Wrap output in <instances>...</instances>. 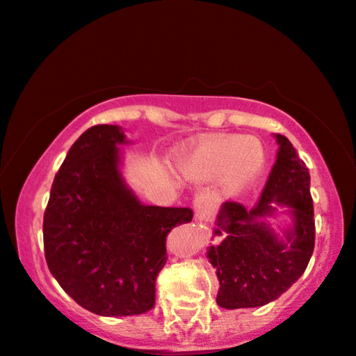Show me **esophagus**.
Returning a JSON list of instances; mask_svg holds the SVG:
<instances>
[{
    "instance_id": "1",
    "label": "esophagus",
    "mask_w": 356,
    "mask_h": 356,
    "mask_svg": "<svg viewBox=\"0 0 356 356\" xmlns=\"http://www.w3.org/2000/svg\"><path fill=\"white\" fill-rule=\"evenodd\" d=\"M194 208H196V220L197 222H209L213 216V204L211 201L208 200L207 196L196 197V203H194Z\"/></svg>"
}]
</instances>
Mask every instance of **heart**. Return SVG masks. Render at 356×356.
Returning <instances> with one entry per match:
<instances>
[{"label": "heart", "mask_w": 356, "mask_h": 356, "mask_svg": "<svg viewBox=\"0 0 356 356\" xmlns=\"http://www.w3.org/2000/svg\"><path fill=\"white\" fill-rule=\"evenodd\" d=\"M264 147L257 138L220 134L189 153L182 168L194 181H213L223 174L228 193H238L264 165Z\"/></svg>", "instance_id": "heart-1"}]
</instances>
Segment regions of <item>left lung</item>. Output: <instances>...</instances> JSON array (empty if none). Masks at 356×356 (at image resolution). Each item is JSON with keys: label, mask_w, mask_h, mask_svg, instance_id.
<instances>
[{"label": "left lung", "mask_w": 356, "mask_h": 356, "mask_svg": "<svg viewBox=\"0 0 356 356\" xmlns=\"http://www.w3.org/2000/svg\"><path fill=\"white\" fill-rule=\"evenodd\" d=\"M280 149L256 207L225 201L216 216L218 245L208 249L223 309H249L276 300L304 275L316 241L310 175L288 138L276 134ZM286 206L292 223L278 236L267 223L275 204Z\"/></svg>", "instance_id": "obj_1"}]
</instances>
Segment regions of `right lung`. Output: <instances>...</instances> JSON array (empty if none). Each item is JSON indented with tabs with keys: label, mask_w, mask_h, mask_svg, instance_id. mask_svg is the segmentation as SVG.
<instances>
[{
	"label": "right lung",
	"mask_w": 356,
	"mask_h": 356,
	"mask_svg": "<svg viewBox=\"0 0 356 356\" xmlns=\"http://www.w3.org/2000/svg\"><path fill=\"white\" fill-rule=\"evenodd\" d=\"M119 126L85 131L56 174L44 213V252L63 290L93 314L136 316L155 305L165 241L191 208L147 207L126 186Z\"/></svg>",
	"instance_id": "1"
}]
</instances>
